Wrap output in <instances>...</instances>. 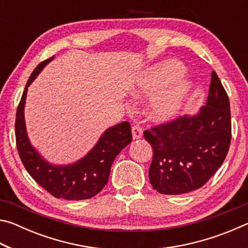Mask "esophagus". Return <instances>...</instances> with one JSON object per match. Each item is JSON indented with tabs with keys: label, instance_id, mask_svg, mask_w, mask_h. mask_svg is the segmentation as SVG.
Returning a JSON list of instances; mask_svg holds the SVG:
<instances>
[{
	"label": "esophagus",
	"instance_id": "esophagus-1",
	"mask_svg": "<svg viewBox=\"0 0 248 248\" xmlns=\"http://www.w3.org/2000/svg\"><path fill=\"white\" fill-rule=\"evenodd\" d=\"M143 136V130L140 127V125L134 124L132 125V137L133 139H140Z\"/></svg>",
	"mask_w": 248,
	"mask_h": 248
}]
</instances>
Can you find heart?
Masks as SVG:
<instances>
[{
    "label": "heart",
    "instance_id": "obj_1",
    "mask_svg": "<svg viewBox=\"0 0 248 248\" xmlns=\"http://www.w3.org/2000/svg\"><path fill=\"white\" fill-rule=\"evenodd\" d=\"M183 72L184 66L178 62H167L162 68L145 74L138 83L134 92L137 95L155 93L152 95L146 108L151 119L165 121L177 114L189 91L188 82L179 78H175L180 77Z\"/></svg>",
    "mask_w": 248,
    "mask_h": 248
}]
</instances>
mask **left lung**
<instances>
[{
    "label": "left lung",
    "mask_w": 248,
    "mask_h": 248,
    "mask_svg": "<svg viewBox=\"0 0 248 248\" xmlns=\"http://www.w3.org/2000/svg\"><path fill=\"white\" fill-rule=\"evenodd\" d=\"M143 134L153 148L149 177L155 190L180 195L202 187L223 164L232 138L229 96L215 71L198 115L179 116Z\"/></svg>",
    "instance_id": "1"
}]
</instances>
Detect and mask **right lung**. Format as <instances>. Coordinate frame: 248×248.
Segmentation results:
<instances>
[{
    "mask_svg": "<svg viewBox=\"0 0 248 248\" xmlns=\"http://www.w3.org/2000/svg\"><path fill=\"white\" fill-rule=\"evenodd\" d=\"M52 59L53 57L40 62L28 78L16 111V146L29 175L50 195L65 200L90 199L106 186L116 156L132 141L131 125L128 121H124L107 129L93 150L72 165L54 166L41 158L29 143L25 127L24 106L29 84Z\"/></svg>",
    "mask_w": 248,
    "mask_h": 248,
    "instance_id": "1",
    "label": "right lung"
}]
</instances>
